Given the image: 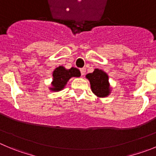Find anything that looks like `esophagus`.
Returning <instances> with one entry per match:
<instances>
[{
  "label": "esophagus",
  "mask_w": 156,
  "mask_h": 156,
  "mask_svg": "<svg viewBox=\"0 0 156 156\" xmlns=\"http://www.w3.org/2000/svg\"><path fill=\"white\" fill-rule=\"evenodd\" d=\"M80 71H81V75H84L85 74V71H86V68H81V69H80Z\"/></svg>",
  "instance_id": "obj_1"
}]
</instances>
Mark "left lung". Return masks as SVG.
<instances>
[{
	"instance_id": "left-lung-1",
	"label": "left lung",
	"mask_w": 156,
	"mask_h": 156,
	"mask_svg": "<svg viewBox=\"0 0 156 156\" xmlns=\"http://www.w3.org/2000/svg\"><path fill=\"white\" fill-rule=\"evenodd\" d=\"M91 84V91L98 97H106L110 93L108 76L101 70L94 69L92 73L86 75Z\"/></svg>"
}]
</instances>
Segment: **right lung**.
I'll use <instances>...</instances> for the list:
<instances>
[{
  "label": "right lung",
  "instance_id": "add662e5",
  "mask_svg": "<svg viewBox=\"0 0 156 156\" xmlns=\"http://www.w3.org/2000/svg\"><path fill=\"white\" fill-rule=\"evenodd\" d=\"M80 75L81 72L76 68L72 67L67 70L62 66L58 67L53 72V88L51 89L53 91H61L71 77H79Z\"/></svg>",
  "mask_w": 156,
  "mask_h": 156
}]
</instances>
